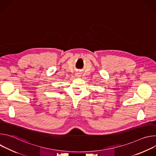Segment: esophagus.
Masks as SVG:
<instances>
[{
  "instance_id": "esophagus-1",
  "label": "esophagus",
  "mask_w": 156,
  "mask_h": 156,
  "mask_svg": "<svg viewBox=\"0 0 156 156\" xmlns=\"http://www.w3.org/2000/svg\"><path fill=\"white\" fill-rule=\"evenodd\" d=\"M76 75L77 76H80V73H76Z\"/></svg>"
}]
</instances>
